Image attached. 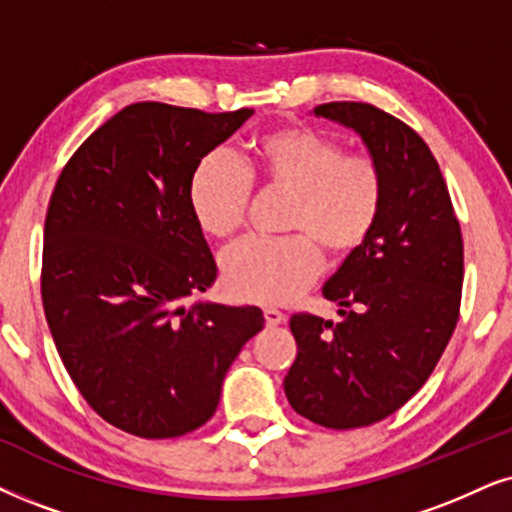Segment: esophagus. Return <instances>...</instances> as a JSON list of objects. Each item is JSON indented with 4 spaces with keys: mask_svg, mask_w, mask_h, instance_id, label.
I'll use <instances>...</instances> for the list:
<instances>
[{
    "mask_svg": "<svg viewBox=\"0 0 512 512\" xmlns=\"http://www.w3.org/2000/svg\"><path fill=\"white\" fill-rule=\"evenodd\" d=\"M264 321H267V326L274 328V326H278V323L286 321V314L278 312L276 307H267V309H264Z\"/></svg>",
    "mask_w": 512,
    "mask_h": 512,
    "instance_id": "esophagus-1",
    "label": "esophagus"
}]
</instances>
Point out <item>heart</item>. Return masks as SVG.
<instances>
[{
    "label": "heart",
    "mask_w": 512,
    "mask_h": 512,
    "mask_svg": "<svg viewBox=\"0 0 512 512\" xmlns=\"http://www.w3.org/2000/svg\"><path fill=\"white\" fill-rule=\"evenodd\" d=\"M252 181L264 191L288 193L281 238H245L222 255L224 286L236 300L288 302L314 281L321 250L347 260L364 248L385 205V174L368 153H347L342 141L312 127H278L252 144L245 172L236 160L212 153L200 160L189 203L208 236L241 229Z\"/></svg>",
    "instance_id": "b5f03b06"
}]
</instances>
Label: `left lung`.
Instances as JSON below:
<instances>
[{"label": "left lung", "mask_w": 512, "mask_h": 512, "mask_svg": "<svg viewBox=\"0 0 512 512\" xmlns=\"http://www.w3.org/2000/svg\"><path fill=\"white\" fill-rule=\"evenodd\" d=\"M361 134L385 174V205L364 248L323 286L340 323L290 316L297 357L290 406L316 425L352 430L392 416L449 345L461 314L463 236L435 155L416 129L371 103L314 108Z\"/></svg>", "instance_id": "obj_1"}]
</instances>
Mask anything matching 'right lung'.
<instances>
[{
    "mask_svg": "<svg viewBox=\"0 0 512 512\" xmlns=\"http://www.w3.org/2000/svg\"><path fill=\"white\" fill-rule=\"evenodd\" d=\"M252 113L132 103L56 179L44 316L84 401L129 435L181 437L208 423L226 371L264 326L257 307L181 304L217 278L189 203L193 170Z\"/></svg>",
    "mask_w": 512,
    "mask_h": 512,
    "instance_id": "1",
    "label": "right lung"
}]
</instances>
